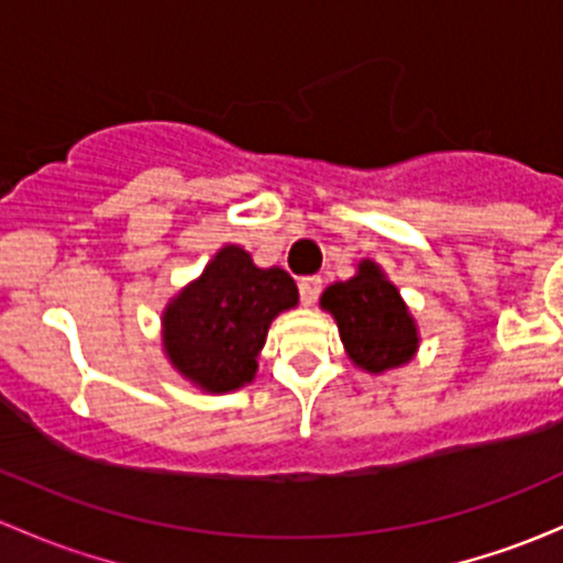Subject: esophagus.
I'll return each instance as SVG.
<instances>
[{"mask_svg":"<svg viewBox=\"0 0 563 563\" xmlns=\"http://www.w3.org/2000/svg\"><path fill=\"white\" fill-rule=\"evenodd\" d=\"M321 288H323V280L321 277H302L299 280V297H302L305 305H316L318 297H321Z\"/></svg>","mask_w":563,"mask_h":563,"instance_id":"34e87169","label":"esophagus"}]
</instances>
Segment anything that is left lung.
Instances as JSON below:
<instances>
[{
  "mask_svg": "<svg viewBox=\"0 0 563 563\" xmlns=\"http://www.w3.org/2000/svg\"><path fill=\"white\" fill-rule=\"evenodd\" d=\"M321 308L334 316L340 340L362 371H391L417 354V323L376 261H360L351 280L332 283L321 294Z\"/></svg>",
  "mask_w": 563,
  "mask_h": 563,
  "instance_id": "1",
  "label": "left lung"
}]
</instances>
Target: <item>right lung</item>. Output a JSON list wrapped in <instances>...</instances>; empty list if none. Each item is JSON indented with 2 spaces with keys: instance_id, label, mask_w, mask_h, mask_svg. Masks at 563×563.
Listing matches in <instances>:
<instances>
[{
  "instance_id": "1",
  "label": "right lung",
  "mask_w": 563,
  "mask_h": 563,
  "mask_svg": "<svg viewBox=\"0 0 563 563\" xmlns=\"http://www.w3.org/2000/svg\"><path fill=\"white\" fill-rule=\"evenodd\" d=\"M297 302V283L286 269H261L247 250L225 245L163 310V349L196 387L234 391L255 378L272 318Z\"/></svg>"
}]
</instances>
